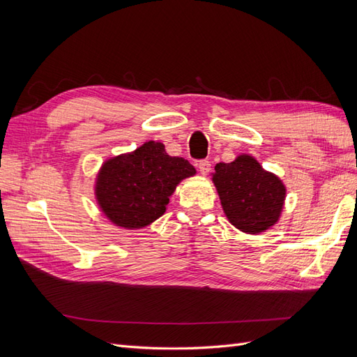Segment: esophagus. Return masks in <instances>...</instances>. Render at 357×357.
I'll list each match as a JSON object with an SVG mask.
<instances>
[{
	"label": "esophagus",
	"mask_w": 357,
	"mask_h": 357,
	"mask_svg": "<svg viewBox=\"0 0 357 357\" xmlns=\"http://www.w3.org/2000/svg\"><path fill=\"white\" fill-rule=\"evenodd\" d=\"M198 169H199V172H201V174L202 176H207L208 174V172L211 171V162L210 160H199L198 162Z\"/></svg>",
	"instance_id": "obj_1"
}]
</instances>
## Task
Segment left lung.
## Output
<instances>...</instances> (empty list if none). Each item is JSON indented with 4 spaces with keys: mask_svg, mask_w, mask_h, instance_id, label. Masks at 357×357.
I'll return each instance as SVG.
<instances>
[{
    "mask_svg": "<svg viewBox=\"0 0 357 357\" xmlns=\"http://www.w3.org/2000/svg\"><path fill=\"white\" fill-rule=\"evenodd\" d=\"M214 171L213 183L223 211L236 229L256 235L278 222L286 188L253 156L240 155L229 164L219 162Z\"/></svg>",
    "mask_w": 357,
    "mask_h": 357,
    "instance_id": "obj_1",
    "label": "left lung"
}]
</instances>
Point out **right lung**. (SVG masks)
<instances>
[{
  "instance_id": "right-lung-1",
  "label": "right lung",
  "mask_w": 357,
  "mask_h": 357,
  "mask_svg": "<svg viewBox=\"0 0 357 357\" xmlns=\"http://www.w3.org/2000/svg\"><path fill=\"white\" fill-rule=\"evenodd\" d=\"M195 172L189 160L167 155L162 143L147 142L104 162L95 183L96 201L116 226L144 228L165 213L178 183Z\"/></svg>"
}]
</instances>
